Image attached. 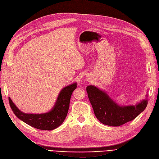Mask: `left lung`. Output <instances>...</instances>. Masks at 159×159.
I'll return each mask as SVG.
<instances>
[{
	"label": "left lung",
	"instance_id": "1",
	"mask_svg": "<svg viewBox=\"0 0 159 159\" xmlns=\"http://www.w3.org/2000/svg\"><path fill=\"white\" fill-rule=\"evenodd\" d=\"M86 90L96 117L107 126H119L133 120L144 110L148 104L146 99L135 106L120 107L106 93L93 86H87Z\"/></svg>",
	"mask_w": 159,
	"mask_h": 159
}]
</instances>
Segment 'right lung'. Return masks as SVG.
Returning <instances> with one entry per match:
<instances>
[{"instance_id": "1", "label": "right lung", "mask_w": 159, "mask_h": 159, "mask_svg": "<svg viewBox=\"0 0 159 159\" xmlns=\"http://www.w3.org/2000/svg\"><path fill=\"white\" fill-rule=\"evenodd\" d=\"M77 88V84L66 86L58 95L57 102L48 113L43 114H27L20 111L9 97V103L14 114L30 126L42 130H53L62 124L69 110L70 98L73 91Z\"/></svg>"}]
</instances>
